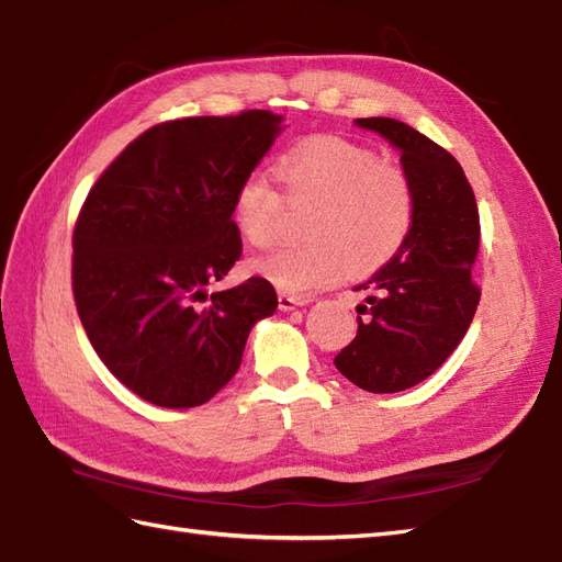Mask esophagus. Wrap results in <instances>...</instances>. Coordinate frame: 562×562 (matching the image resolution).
I'll use <instances>...</instances> for the list:
<instances>
[{"label":"esophagus","mask_w":562,"mask_h":562,"mask_svg":"<svg viewBox=\"0 0 562 562\" xmlns=\"http://www.w3.org/2000/svg\"><path fill=\"white\" fill-rule=\"evenodd\" d=\"M278 302H280V308H282V311H294V308H299V306L311 304V296H294V294L280 292Z\"/></svg>","instance_id":"34e87169"}]
</instances>
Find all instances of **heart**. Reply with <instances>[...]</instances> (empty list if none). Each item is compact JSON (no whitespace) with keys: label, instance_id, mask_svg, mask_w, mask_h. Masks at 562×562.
<instances>
[{"label":"heart","instance_id":"obj_1","mask_svg":"<svg viewBox=\"0 0 562 562\" xmlns=\"http://www.w3.org/2000/svg\"><path fill=\"white\" fill-rule=\"evenodd\" d=\"M276 172L292 203L316 201L306 244H282L251 268L282 292H308L347 270H371L393 258L414 222V191L400 167L340 136H311L284 150ZM282 193L263 172H251L234 191L232 211L241 237L268 246L278 237Z\"/></svg>","mask_w":562,"mask_h":562}]
</instances>
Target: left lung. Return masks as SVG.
Listing matches in <instances>:
<instances>
[{
    "instance_id": "1",
    "label": "left lung",
    "mask_w": 562,
    "mask_h": 562,
    "mask_svg": "<svg viewBox=\"0 0 562 562\" xmlns=\"http://www.w3.org/2000/svg\"><path fill=\"white\" fill-rule=\"evenodd\" d=\"M400 150L414 191V222L400 251L357 290L359 330L335 369L369 393H400L442 367L479 306L472 266L479 211L464 169L438 143L390 116L355 120Z\"/></svg>"
}]
</instances>
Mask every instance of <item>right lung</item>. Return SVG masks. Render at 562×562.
<instances>
[{"mask_svg": "<svg viewBox=\"0 0 562 562\" xmlns=\"http://www.w3.org/2000/svg\"><path fill=\"white\" fill-rule=\"evenodd\" d=\"M282 114L191 116L148 128L90 189L74 229V299L90 345L140 400L187 409L239 371L254 325L278 308L263 278L207 292L241 256L234 191Z\"/></svg>", "mask_w": 562, "mask_h": 562, "instance_id": "add662e5", "label": "right lung"}]
</instances>
